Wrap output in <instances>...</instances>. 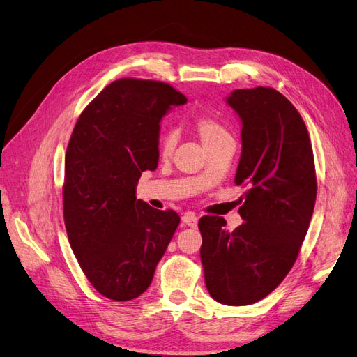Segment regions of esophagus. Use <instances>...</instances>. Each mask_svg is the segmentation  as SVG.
<instances>
[{"label":"esophagus","mask_w":357,"mask_h":357,"mask_svg":"<svg viewBox=\"0 0 357 357\" xmlns=\"http://www.w3.org/2000/svg\"><path fill=\"white\" fill-rule=\"evenodd\" d=\"M181 221H183L186 225H189V227H197L198 224V218L195 216V213H190V212H186L183 216H181Z\"/></svg>","instance_id":"esophagus-1"}]
</instances>
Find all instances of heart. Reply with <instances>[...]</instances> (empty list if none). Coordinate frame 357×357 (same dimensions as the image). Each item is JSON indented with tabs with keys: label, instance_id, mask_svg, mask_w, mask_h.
<instances>
[{
	"label": "heart",
	"instance_id": "heart-1",
	"mask_svg": "<svg viewBox=\"0 0 357 357\" xmlns=\"http://www.w3.org/2000/svg\"><path fill=\"white\" fill-rule=\"evenodd\" d=\"M192 128L195 135L198 136L199 141H202L203 146L212 145L215 142L221 141V139L225 137H230L229 132L222 127V124H220L218 121L211 118V116H199L194 121ZM176 144H177V135L174 132H163L160 135L159 139V150L162 153V155H171V153L176 149Z\"/></svg>",
	"mask_w": 357,
	"mask_h": 357
}]
</instances>
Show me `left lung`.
Segmentation results:
<instances>
[{"instance_id": "1", "label": "left lung", "mask_w": 357, "mask_h": 357, "mask_svg": "<svg viewBox=\"0 0 357 357\" xmlns=\"http://www.w3.org/2000/svg\"><path fill=\"white\" fill-rule=\"evenodd\" d=\"M225 102L241 121L242 151L234 183L248 190L234 231L220 216L198 222L208 294L227 306L265 298L289 273L317 198L307 128L291 101L271 88L234 89Z\"/></svg>"}]
</instances>
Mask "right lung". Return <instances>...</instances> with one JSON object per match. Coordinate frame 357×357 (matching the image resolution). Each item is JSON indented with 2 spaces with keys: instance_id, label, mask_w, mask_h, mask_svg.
Segmentation results:
<instances>
[{
  "instance_id": "add662e5",
  "label": "right lung",
  "mask_w": 357,
  "mask_h": 357,
  "mask_svg": "<svg viewBox=\"0 0 357 357\" xmlns=\"http://www.w3.org/2000/svg\"><path fill=\"white\" fill-rule=\"evenodd\" d=\"M188 98L167 83L121 78L78 118L65 159L63 215L83 273L104 297L144 294L180 216L136 198L145 169L159 163L160 121Z\"/></svg>"
}]
</instances>
